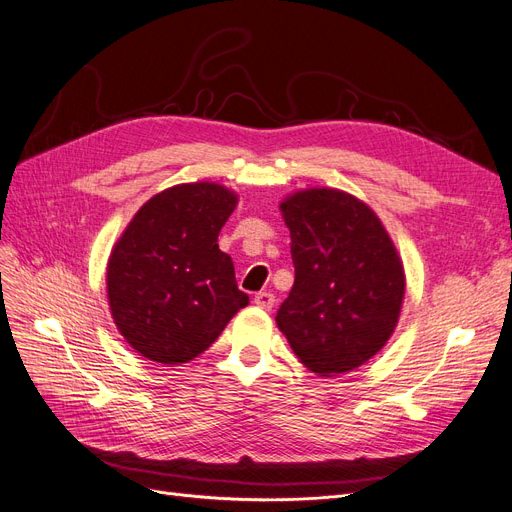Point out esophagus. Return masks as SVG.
Segmentation results:
<instances>
[{
	"mask_svg": "<svg viewBox=\"0 0 512 512\" xmlns=\"http://www.w3.org/2000/svg\"><path fill=\"white\" fill-rule=\"evenodd\" d=\"M274 295L268 293V291H261L255 295V306L261 308V310H272L274 308Z\"/></svg>",
	"mask_w": 512,
	"mask_h": 512,
	"instance_id": "esophagus-1",
	"label": "esophagus"
}]
</instances>
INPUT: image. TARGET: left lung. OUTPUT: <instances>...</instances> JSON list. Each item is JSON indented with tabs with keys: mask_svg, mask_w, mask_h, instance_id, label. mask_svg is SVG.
Returning a JSON list of instances; mask_svg holds the SVG:
<instances>
[{
	"mask_svg": "<svg viewBox=\"0 0 512 512\" xmlns=\"http://www.w3.org/2000/svg\"><path fill=\"white\" fill-rule=\"evenodd\" d=\"M280 211L295 282L276 325L312 373H350L386 346L399 323L401 255L373 208L342 189H299Z\"/></svg>",
	"mask_w": 512,
	"mask_h": 512,
	"instance_id": "left-lung-1",
	"label": "left lung"
}]
</instances>
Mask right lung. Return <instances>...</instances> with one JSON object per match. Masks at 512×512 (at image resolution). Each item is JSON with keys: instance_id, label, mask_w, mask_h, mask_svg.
Returning <instances> with one entry per match:
<instances>
[{"instance_id": "right-lung-1", "label": "right lung", "mask_w": 512, "mask_h": 512, "mask_svg": "<svg viewBox=\"0 0 512 512\" xmlns=\"http://www.w3.org/2000/svg\"><path fill=\"white\" fill-rule=\"evenodd\" d=\"M238 194L219 183H181L149 198L107 261L111 318L147 361L181 365L211 346L249 306L232 257L217 244Z\"/></svg>"}]
</instances>
